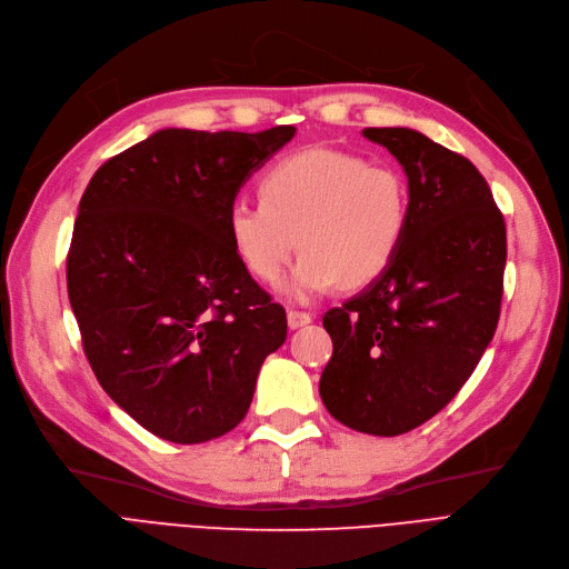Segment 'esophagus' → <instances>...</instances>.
I'll list each match as a JSON object with an SVG mask.
<instances>
[{
  "label": "esophagus",
  "instance_id": "obj_1",
  "mask_svg": "<svg viewBox=\"0 0 569 569\" xmlns=\"http://www.w3.org/2000/svg\"><path fill=\"white\" fill-rule=\"evenodd\" d=\"M312 322V317L308 312H301V310H289L287 312V325L289 329H301L306 325Z\"/></svg>",
  "mask_w": 569,
  "mask_h": 569
}]
</instances>
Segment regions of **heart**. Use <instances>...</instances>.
Segmentation results:
<instances>
[{"label": "heart", "mask_w": 569, "mask_h": 569, "mask_svg": "<svg viewBox=\"0 0 569 569\" xmlns=\"http://www.w3.org/2000/svg\"><path fill=\"white\" fill-rule=\"evenodd\" d=\"M408 223V184L390 166L361 156L306 149L272 166L261 200L238 198L229 208V236L238 257L261 282H278L297 252L282 291L308 303L336 282L376 280L399 252Z\"/></svg>", "instance_id": "1"}]
</instances>
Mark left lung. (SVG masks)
Listing matches in <instances>:
<instances>
[{
	"mask_svg": "<svg viewBox=\"0 0 569 569\" xmlns=\"http://www.w3.org/2000/svg\"><path fill=\"white\" fill-rule=\"evenodd\" d=\"M408 177V223L392 263L325 315L333 355L327 411L373 437L406 435L460 392L495 336L507 226L465 156L411 128H363Z\"/></svg>",
	"mask_w": 569,
	"mask_h": 569,
	"instance_id": "obj_1",
	"label": "left lung"
}]
</instances>
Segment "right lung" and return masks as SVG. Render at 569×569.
Segmentation results:
<instances>
[{"mask_svg": "<svg viewBox=\"0 0 569 569\" xmlns=\"http://www.w3.org/2000/svg\"><path fill=\"white\" fill-rule=\"evenodd\" d=\"M297 128H166L93 174L67 254V293L102 390L151 435L202 443L238 427L287 315L229 236L244 181Z\"/></svg>", "mask_w": 569, "mask_h": 569, "instance_id": "obj_1", "label": "right lung"}]
</instances>
